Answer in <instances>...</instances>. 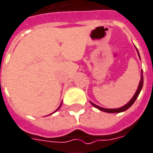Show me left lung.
<instances>
[{
	"instance_id": "obj_1",
	"label": "left lung",
	"mask_w": 153,
	"mask_h": 153,
	"mask_svg": "<svg viewBox=\"0 0 153 153\" xmlns=\"http://www.w3.org/2000/svg\"><path fill=\"white\" fill-rule=\"evenodd\" d=\"M138 56H139V53H138ZM141 74H142V71H141ZM142 86H143V77H142V75H141V81H140V83H139V85H138V88H137V92H136V94H134V96L133 97V98L131 99V100H130L128 102V104H126L125 106L122 107V108H115V109H108V108H101V107H99L97 106V105H94V104H93V103H91L92 105L93 106H94L95 108H98L99 110H100V111H105V112H108V113H117V112H122V111H126V110H127V109L130 108L131 105L134 103V101L136 100V99H137V97H138L139 94H140V92H141V89H142Z\"/></svg>"
}]
</instances>
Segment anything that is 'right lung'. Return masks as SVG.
<instances>
[{
    "instance_id": "1",
    "label": "right lung",
    "mask_w": 153,
    "mask_h": 153,
    "mask_svg": "<svg viewBox=\"0 0 153 153\" xmlns=\"http://www.w3.org/2000/svg\"><path fill=\"white\" fill-rule=\"evenodd\" d=\"M59 108H58V109H59Z\"/></svg>"
}]
</instances>
